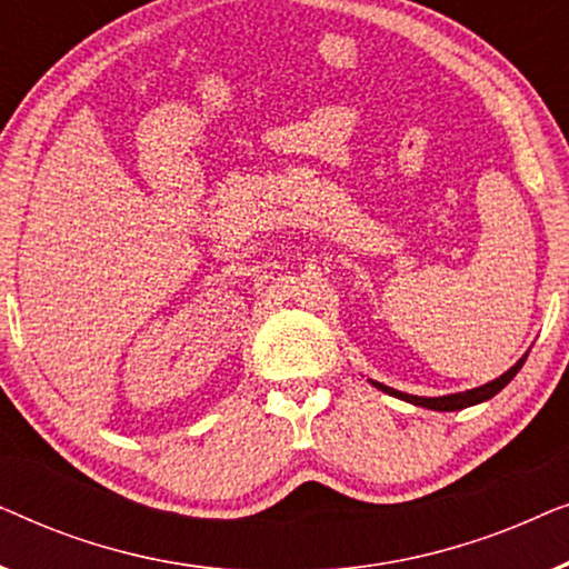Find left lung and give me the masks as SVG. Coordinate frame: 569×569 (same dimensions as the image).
I'll return each mask as SVG.
<instances>
[{
    "label": "left lung",
    "instance_id": "8db88e82",
    "mask_svg": "<svg viewBox=\"0 0 569 569\" xmlns=\"http://www.w3.org/2000/svg\"><path fill=\"white\" fill-rule=\"evenodd\" d=\"M526 357H528V352H526L523 357H520V360H518L516 365H512V368H510L508 372H502L500 378L489 380V383H485V386L469 388V391H458V393H448V396H411V393L396 391V388H391V386L378 383V380H370V383L376 386V388H380V391H383V393L396 396V399L415 403V407H425V409H432V411H458V409H466V407H477V403L489 401V399H492V396L500 393L502 388L508 386L510 380L518 376V370L523 368Z\"/></svg>",
    "mask_w": 569,
    "mask_h": 569
}]
</instances>
